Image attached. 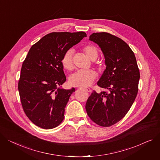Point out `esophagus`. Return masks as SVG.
<instances>
[{"label":"esophagus","instance_id":"34e87169","mask_svg":"<svg viewBox=\"0 0 160 160\" xmlns=\"http://www.w3.org/2000/svg\"><path fill=\"white\" fill-rule=\"evenodd\" d=\"M83 89L86 91H87V92H91V89H90V88H83Z\"/></svg>","mask_w":160,"mask_h":160}]
</instances>
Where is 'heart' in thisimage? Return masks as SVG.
<instances>
[{
  "instance_id": "heart-1",
  "label": "heart",
  "mask_w": 160,
  "mask_h": 160,
  "mask_svg": "<svg viewBox=\"0 0 160 160\" xmlns=\"http://www.w3.org/2000/svg\"><path fill=\"white\" fill-rule=\"evenodd\" d=\"M83 52L91 60H97L98 56V51L94 46L87 44L82 48ZM72 50L68 49L64 53L61 58V63L63 68L66 70L71 71L73 69L72 62ZM97 74L92 70H80L70 76L69 83L72 86L84 88L90 86L93 82Z\"/></svg>"
}]
</instances>
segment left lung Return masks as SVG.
<instances>
[{"instance_id":"obj_1","label":"left lung","mask_w":160,"mask_h":160,"mask_svg":"<svg viewBox=\"0 0 160 160\" xmlns=\"http://www.w3.org/2000/svg\"><path fill=\"white\" fill-rule=\"evenodd\" d=\"M89 40L101 48L106 69L97 85L109 91L88 98L86 109L89 118L102 127H109L128 112L138 91L140 71L133 51L121 38L110 33H94Z\"/></svg>"}]
</instances>
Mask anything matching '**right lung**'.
Returning <instances> with one entry per match:
<instances>
[{"label": "right lung", "mask_w": 160, "mask_h": 160, "mask_svg": "<svg viewBox=\"0 0 160 160\" xmlns=\"http://www.w3.org/2000/svg\"><path fill=\"white\" fill-rule=\"evenodd\" d=\"M85 37L83 31L49 33L31 46L23 62L18 85L21 103L28 118L42 129L55 128L64 118L75 89L61 88L66 80L61 58Z\"/></svg>", "instance_id": "obj_1"}]
</instances>
